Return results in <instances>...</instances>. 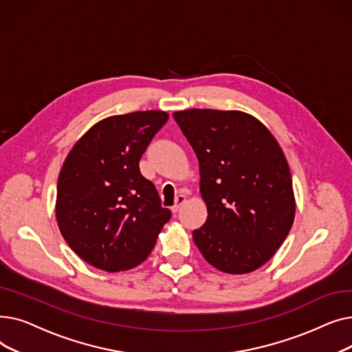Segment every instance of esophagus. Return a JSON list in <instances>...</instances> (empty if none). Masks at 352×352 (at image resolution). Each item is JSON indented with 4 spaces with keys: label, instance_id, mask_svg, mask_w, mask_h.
<instances>
[{
    "label": "esophagus",
    "instance_id": "1",
    "mask_svg": "<svg viewBox=\"0 0 352 352\" xmlns=\"http://www.w3.org/2000/svg\"><path fill=\"white\" fill-rule=\"evenodd\" d=\"M186 201H187V197L184 195V194H179V195L175 198V206L171 208L173 212H177V211L182 207V204H184V202H186Z\"/></svg>",
    "mask_w": 352,
    "mask_h": 352
}]
</instances>
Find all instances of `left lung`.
<instances>
[{"label": "left lung", "instance_id": "1", "mask_svg": "<svg viewBox=\"0 0 352 352\" xmlns=\"http://www.w3.org/2000/svg\"><path fill=\"white\" fill-rule=\"evenodd\" d=\"M174 120L199 162L208 217L192 231L202 256L219 271L264 265L287 238L295 215L289 166L267 126L241 111L187 109Z\"/></svg>", "mask_w": 352, "mask_h": 352}]
</instances>
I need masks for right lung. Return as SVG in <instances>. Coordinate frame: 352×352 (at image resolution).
Segmentation results:
<instances>
[{
	"instance_id": "add662e5",
	"label": "right lung",
	"mask_w": 352,
	"mask_h": 352,
	"mask_svg": "<svg viewBox=\"0 0 352 352\" xmlns=\"http://www.w3.org/2000/svg\"><path fill=\"white\" fill-rule=\"evenodd\" d=\"M168 120L164 111L108 117L69 151L57 186V223L81 260L117 272L150 255L171 211L140 171L148 144Z\"/></svg>"
}]
</instances>
